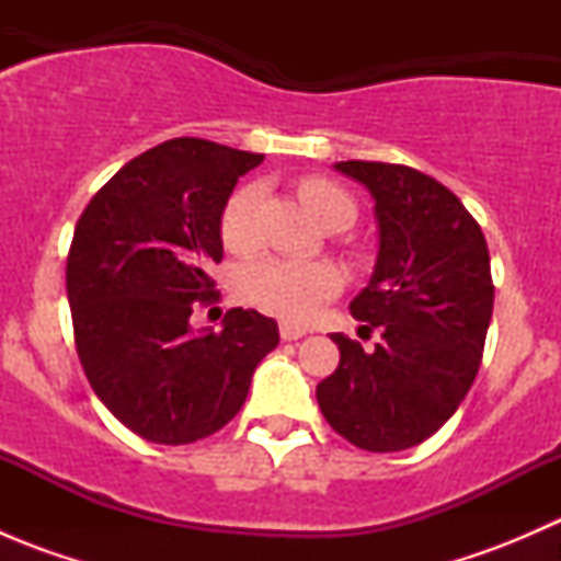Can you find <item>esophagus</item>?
<instances>
[{"label":"esophagus","instance_id":"34e87169","mask_svg":"<svg viewBox=\"0 0 561 561\" xmlns=\"http://www.w3.org/2000/svg\"><path fill=\"white\" fill-rule=\"evenodd\" d=\"M279 333H282V339H285V342H296V339H301L304 333H307V328L296 325V322H282Z\"/></svg>","mask_w":561,"mask_h":561}]
</instances>
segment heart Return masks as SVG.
<instances>
[{"mask_svg":"<svg viewBox=\"0 0 561 561\" xmlns=\"http://www.w3.org/2000/svg\"><path fill=\"white\" fill-rule=\"evenodd\" d=\"M304 206L314 214L320 222L331 219L333 214H353V201L342 186L325 179H304L298 186ZM263 186L244 184L228 201L219 222L225 247L249 249L254 241V214H257ZM241 293L247 301L265 312L285 317V320H307L322 301L339 290V271L317 260H293V257H257L241 268Z\"/></svg>","mask_w":561,"mask_h":561,"instance_id":"b5f03b06","label":"heart"}]
</instances>
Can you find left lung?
<instances>
[{
	"mask_svg": "<svg viewBox=\"0 0 561 561\" xmlns=\"http://www.w3.org/2000/svg\"><path fill=\"white\" fill-rule=\"evenodd\" d=\"M333 168L375 201V271L350 312L382 339L366 353L331 333L339 366L317 386V404L355 448L393 454L439 432L472 388L494 309L489 247L432 175L360 160Z\"/></svg>",
	"mask_w": 561,
	"mask_h": 561,
	"instance_id": "obj_1",
	"label": "left lung"
}]
</instances>
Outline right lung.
<instances>
[{
	"instance_id": "1",
	"label": "right lung",
	"mask_w": 561,
	"mask_h": 561,
	"mask_svg": "<svg viewBox=\"0 0 561 561\" xmlns=\"http://www.w3.org/2000/svg\"><path fill=\"white\" fill-rule=\"evenodd\" d=\"M263 154L173 138L129 160L78 219L67 257L76 347L94 393L138 437L186 445L219 432L247 401L279 328L230 309L222 331H192L214 296L222 211Z\"/></svg>"
}]
</instances>
